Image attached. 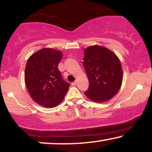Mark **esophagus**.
Segmentation results:
<instances>
[{
  "label": "esophagus",
  "instance_id": "34e87169",
  "mask_svg": "<svg viewBox=\"0 0 152 152\" xmlns=\"http://www.w3.org/2000/svg\"><path fill=\"white\" fill-rule=\"evenodd\" d=\"M77 82L76 81H75V82L71 83V84L72 85V86H75V85H77Z\"/></svg>",
  "mask_w": 152,
  "mask_h": 152
}]
</instances>
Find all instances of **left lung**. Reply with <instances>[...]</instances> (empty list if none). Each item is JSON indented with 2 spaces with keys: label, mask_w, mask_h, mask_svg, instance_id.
Instances as JSON below:
<instances>
[{
  "label": "left lung",
  "mask_w": 152,
  "mask_h": 152,
  "mask_svg": "<svg viewBox=\"0 0 152 152\" xmlns=\"http://www.w3.org/2000/svg\"><path fill=\"white\" fill-rule=\"evenodd\" d=\"M82 64L89 82L84 94L89 99L104 102L118 92L122 70L119 59L113 52L100 45L88 47L84 50Z\"/></svg>",
  "instance_id": "8db88e82"
}]
</instances>
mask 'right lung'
<instances>
[{"label":"right lung","instance_id":"add662e5","mask_svg":"<svg viewBox=\"0 0 152 152\" xmlns=\"http://www.w3.org/2000/svg\"><path fill=\"white\" fill-rule=\"evenodd\" d=\"M62 58L60 51L43 48L31 56L25 70V82L35 102L53 108L63 100L70 86L58 69Z\"/></svg>","mask_w":152,"mask_h":152}]
</instances>
